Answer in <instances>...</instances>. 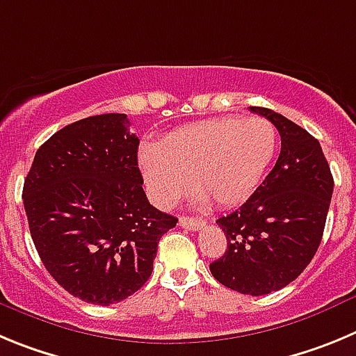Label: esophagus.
<instances>
[{"mask_svg": "<svg viewBox=\"0 0 356 356\" xmlns=\"http://www.w3.org/2000/svg\"><path fill=\"white\" fill-rule=\"evenodd\" d=\"M179 225L182 229H190V230H200L202 227L206 225V222L202 218H191V216H181L179 218Z\"/></svg>", "mask_w": 356, "mask_h": 356, "instance_id": "1", "label": "esophagus"}]
</instances>
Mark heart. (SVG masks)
<instances>
[{
  "mask_svg": "<svg viewBox=\"0 0 356 356\" xmlns=\"http://www.w3.org/2000/svg\"><path fill=\"white\" fill-rule=\"evenodd\" d=\"M278 133L262 117H216L172 131L163 145L143 143L140 166L147 190L161 207L193 188L220 207L252 197L277 152Z\"/></svg>",
  "mask_w": 356,
  "mask_h": 356,
  "instance_id": "obj_1",
  "label": "heart"
}]
</instances>
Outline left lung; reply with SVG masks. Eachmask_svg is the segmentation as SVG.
Here are the masks:
<instances>
[{"label":"left lung","instance_id":"8db88e82","mask_svg":"<svg viewBox=\"0 0 356 356\" xmlns=\"http://www.w3.org/2000/svg\"><path fill=\"white\" fill-rule=\"evenodd\" d=\"M278 129L282 147L273 170L239 209L218 218L227 252L211 262L220 284L250 296L286 287L319 248L334 193L319 142L303 127L268 108L250 106Z\"/></svg>","mask_w":356,"mask_h":356}]
</instances>
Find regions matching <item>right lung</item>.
I'll use <instances>...</instances> for the list:
<instances>
[{"mask_svg": "<svg viewBox=\"0 0 356 356\" xmlns=\"http://www.w3.org/2000/svg\"><path fill=\"white\" fill-rule=\"evenodd\" d=\"M124 113L83 118L37 150L22 188L31 239L72 296L111 305L149 280L177 218L150 206L136 134Z\"/></svg>", "mask_w": 356, "mask_h": 356, "instance_id": "right-lung-1", "label": "right lung"}]
</instances>
